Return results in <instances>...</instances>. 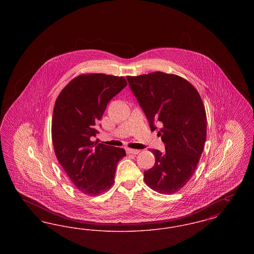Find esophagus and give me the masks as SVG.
<instances>
[{"label":"esophagus","instance_id":"obj_1","mask_svg":"<svg viewBox=\"0 0 254 254\" xmlns=\"http://www.w3.org/2000/svg\"><path fill=\"white\" fill-rule=\"evenodd\" d=\"M127 152L128 154H138L140 152V150L138 149H132V148H127Z\"/></svg>","mask_w":254,"mask_h":254}]
</instances>
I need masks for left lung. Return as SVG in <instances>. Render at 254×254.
I'll return each mask as SVG.
<instances>
[{
    "label": "left lung",
    "mask_w": 254,
    "mask_h": 254,
    "mask_svg": "<svg viewBox=\"0 0 254 254\" xmlns=\"http://www.w3.org/2000/svg\"><path fill=\"white\" fill-rule=\"evenodd\" d=\"M127 81L149 123L161 126L162 154L151 149L154 166L144 172L145 184L162 194L179 191L190 181L206 138V114L202 98L189 81L175 74L156 72L127 76Z\"/></svg>",
    "instance_id": "8db88e82"
}]
</instances>
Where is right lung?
Returning <instances> with one entry per match:
<instances>
[{"label": "right lung", "mask_w": 254, "mask_h": 254, "mask_svg": "<svg viewBox=\"0 0 254 254\" xmlns=\"http://www.w3.org/2000/svg\"><path fill=\"white\" fill-rule=\"evenodd\" d=\"M127 85L125 77L81 74L65 85L53 109L51 136L55 155L69 180L87 196L108 191L124 148L98 144V121L109 101Z\"/></svg>", "instance_id": "add662e5"}]
</instances>
